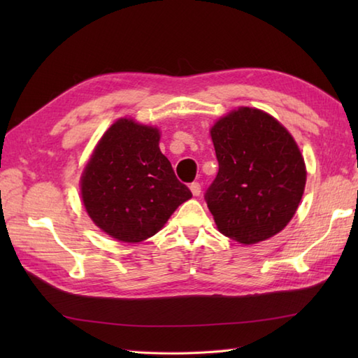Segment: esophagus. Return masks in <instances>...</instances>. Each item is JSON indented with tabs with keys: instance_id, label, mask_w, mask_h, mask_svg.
Listing matches in <instances>:
<instances>
[{
	"instance_id": "esophagus-1",
	"label": "esophagus",
	"mask_w": 358,
	"mask_h": 358,
	"mask_svg": "<svg viewBox=\"0 0 358 358\" xmlns=\"http://www.w3.org/2000/svg\"><path fill=\"white\" fill-rule=\"evenodd\" d=\"M189 187H191V192H192L194 196H199L201 194V185L196 183V181H194V183Z\"/></svg>"
}]
</instances>
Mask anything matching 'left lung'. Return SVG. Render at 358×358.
I'll return each instance as SVG.
<instances>
[{
  "label": "left lung",
  "instance_id": "left-lung-1",
  "mask_svg": "<svg viewBox=\"0 0 358 358\" xmlns=\"http://www.w3.org/2000/svg\"><path fill=\"white\" fill-rule=\"evenodd\" d=\"M210 136L218 173L204 199L218 231L243 245L283 231L306 185L292 135L269 113L238 108L212 126Z\"/></svg>",
  "mask_w": 358,
  "mask_h": 358
}]
</instances>
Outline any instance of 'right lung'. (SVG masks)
<instances>
[{"instance_id": "add662e5", "label": "right lung", "mask_w": 358, "mask_h": 358, "mask_svg": "<svg viewBox=\"0 0 358 358\" xmlns=\"http://www.w3.org/2000/svg\"><path fill=\"white\" fill-rule=\"evenodd\" d=\"M157 127L120 118L81 175V199L103 232L124 243L155 235L181 203L192 196L158 148Z\"/></svg>"}]
</instances>
